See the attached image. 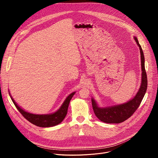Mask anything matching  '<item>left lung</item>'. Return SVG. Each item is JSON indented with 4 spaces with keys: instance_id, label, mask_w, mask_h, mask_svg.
<instances>
[{
    "instance_id": "8db88e82",
    "label": "left lung",
    "mask_w": 158,
    "mask_h": 158,
    "mask_svg": "<svg viewBox=\"0 0 158 158\" xmlns=\"http://www.w3.org/2000/svg\"><path fill=\"white\" fill-rule=\"evenodd\" d=\"M134 39L139 48L142 67V82L136 95L131 100L123 104L101 107L94 98H92L93 110L96 117L101 121L107 123H119L128 119L141 104L147 88V77L145 69V58L142 48L136 36Z\"/></svg>"
}]
</instances>
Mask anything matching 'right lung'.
I'll return each instance as SVG.
<instances>
[{"label":"right lung","instance_id":"add662e5","mask_svg":"<svg viewBox=\"0 0 158 158\" xmlns=\"http://www.w3.org/2000/svg\"><path fill=\"white\" fill-rule=\"evenodd\" d=\"M75 94H76V92L70 94L66 97L61 107L54 113L51 114H39L29 113L21 108L14 101V99L11 97L9 91V94L11 97L13 102L14 103L17 110L19 111V112L23 116V117L26 118L32 124H34V125L41 127H50L60 124L64 120L66 114H67L70 101H71L72 98Z\"/></svg>","mask_w":158,"mask_h":158}]
</instances>
